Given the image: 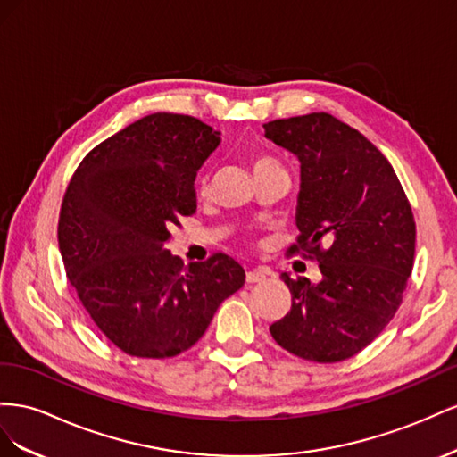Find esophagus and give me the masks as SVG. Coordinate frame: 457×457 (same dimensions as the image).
I'll use <instances>...</instances> for the list:
<instances>
[{
    "label": "esophagus",
    "instance_id": "1",
    "mask_svg": "<svg viewBox=\"0 0 457 457\" xmlns=\"http://www.w3.org/2000/svg\"><path fill=\"white\" fill-rule=\"evenodd\" d=\"M268 278V273L262 270H246V283H260Z\"/></svg>",
    "mask_w": 457,
    "mask_h": 457
}]
</instances>
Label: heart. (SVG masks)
I'll list each match as a JSON object with an SVG mask.
<instances>
[{
    "label": "heart",
    "mask_w": 457,
    "mask_h": 457,
    "mask_svg": "<svg viewBox=\"0 0 457 457\" xmlns=\"http://www.w3.org/2000/svg\"><path fill=\"white\" fill-rule=\"evenodd\" d=\"M266 168H279L278 161L271 159V156H258V159L254 161V172H260V170H266ZM208 193V179L206 178H201L199 179V195L201 197H204V195Z\"/></svg>",
    "instance_id": "obj_1"
}]
</instances>
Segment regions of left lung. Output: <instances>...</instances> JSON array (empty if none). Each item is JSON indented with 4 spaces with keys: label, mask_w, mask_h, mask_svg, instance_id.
Here are the masks:
<instances>
[{
    "label": "left lung",
    "mask_w": 457,
    "mask_h": 457,
    "mask_svg": "<svg viewBox=\"0 0 457 457\" xmlns=\"http://www.w3.org/2000/svg\"><path fill=\"white\" fill-rule=\"evenodd\" d=\"M264 129L301 162V236L289 253H306L321 271L320 283L283 273L293 304L270 333L303 360L343 361L366 348L402 304L415 254L410 201L385 154L328 112L273 120Z\"/></svg>",
    "instance_id": "left-lung-1"
}]
</instances>
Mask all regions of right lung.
<instances>
[{
	"label": "right lung",
	"instance_id": "1",
	"mask_svg": "<svg viewBox=\"0 0 457 457\" xmlns=\"http://www.w3.org/2000/svg\"><path fill=\"white\" fill-rule=\"evenodd\" d=\"M218 145L220 132L193 116H143L91 149L64 193V271L99 331L129 356L186 352L245 283L224 253L184 268L166 249L170 228L197 211L195 178Z\"/></svg>",
	"mask_w": 457,
	"mask_h": 457
}]
</instances>
